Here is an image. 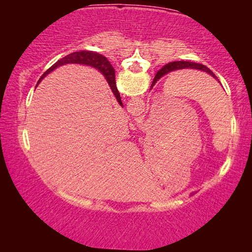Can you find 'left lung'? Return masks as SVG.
<instances>
[{
  "instance_id": "1",
  "label": "left lung",
  "mask_w": 252,
  "mask_h": 252,
  "mask_svg": "<svg viewBox=\"0 0 252 252\" xmlns=\"http://www.w3.org/2000/svg\"><path fill=\"white\" fill-rule=\"evenodd\" d=\"M182 69H194V70H201L207 72L208 74H210L211 76H213L216 80H218V78L213 74V72L208 69L206 65L203 64H199V63H195V62H190V61H176V62H171V63H168L167 65H164L163 67L160 71H158V73L155 76V80H153V82L151 84V89L153 88V85L156 84V82L158 80H159L161 76H163L165 74L170 73V72L172 71H177V70H182ZM218 82L220 83V81L218 80Z\"/></svg>"
}]
</instances>
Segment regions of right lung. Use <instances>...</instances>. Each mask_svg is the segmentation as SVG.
I'll list each match as a JSON object with an SVG mask.
<instances>
[{
    "mask_svg": "<svg viewBox=\"0 0 252 252\" xmlns=\"http://www.w3.org/2000/svg\"><path fill=\"white\" fill-rule=\"evenodd\" d=\"M73 63H76V64L90 65L101 71V73L104 75V78L106 79V81H108L111 90H112L114 96H116L117 101L119 102V104L123 106L120 93H119L116 85V72H114V69L112 67V65L110 64L108 59L99 53L93 52V51H79V52H73L69 55H66L64 58H62L61 60H59L57 63H54L50 69H48L44 72L43 75H42L41 79L39 80V82L44 78V76L48 75L50 72H52L53 70L57 69V67L64 64H73Z\"/></svg>",
    "mask_w": 252,
    "mask_h": 252,
    "instance_id": "right-lung-1",
    "label": "right lung"
}]
</instances>
